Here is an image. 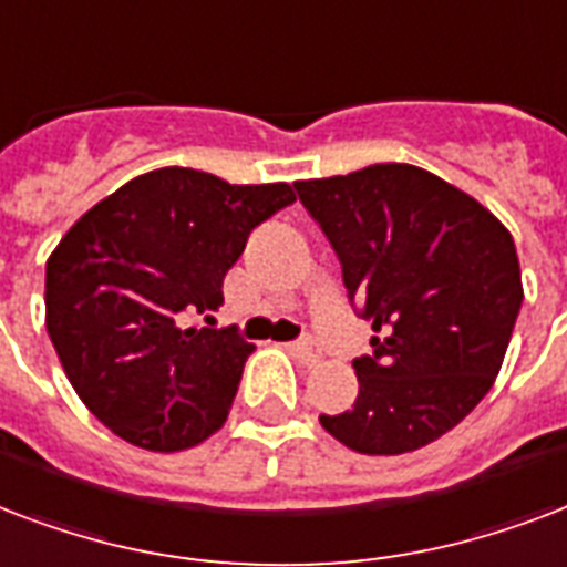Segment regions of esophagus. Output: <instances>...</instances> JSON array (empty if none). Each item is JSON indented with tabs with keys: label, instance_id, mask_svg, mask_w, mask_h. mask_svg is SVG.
Returning a JSON list of instances; mask_svg holds the SVG:
<instances>
[{
	"label": "esophagus",
	"instance_id": "1",
	"mask_svg": "<svg viewBox=\"0 0 567 567\" xmlns=\"http://www.w3.org/2000/svg\"><path fill=\"white\" fill-rule=\"evenodd\" d=\"M289 352H292V358H298L301 363H307V367H313V363H319V349H316L310 340H301V343H289Z\"/></svg>",
	"mask_w": 567,
	"mask_h": 567
}]
</instances>
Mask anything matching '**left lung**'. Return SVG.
I'll use <instances>...</instances> for the list:
<instances>
[{
  "label": "left lung",
  "instance_id": "1",
  "mask_svg": "<svg viewBox=\"0 0 567 567\" xmlns=\"http://www.w3.org/2000/svg\"><path fill=\"white\" fill-rule=\"evenodd\" d=\"M372 322L358 399L319 423L349 450L402 455L462 423L497 379L524 301L515 239L497 215L432 171L384 162L298 179Z\"/></svg>",
  "mask_w": 567,
  "mask_h": 567
}]
</instances>
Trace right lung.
Here are the masks:
<instances>
[{
  "instance_id": "1",
  "label": "right lung",
  "mask_w": 567,
  "mask_h": 567,
  "mask_svg": "<svg viewBox=\"0 0 567 567\" xmlns=\"http://www.w3.org/2000/svg\"><path fill=\"white\" fill-rule=\"evenodd\" d=\"M296 200L289 183L230 186L159 168L103 197L47 260V331L91 414L133 446L179 452L224 425L251 343L197 328L248 234Z\"/></svg>"
}]
</instances>
